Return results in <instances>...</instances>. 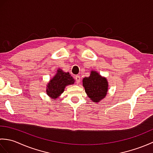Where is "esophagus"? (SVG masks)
Returning <instances> with one entry per match:
<instances>
[{
    "instance_id": "esophagus-1",
    "label": "esophagus",
    "mask_w": 153,
    "mask_h": 153,
    "mask_svg": "<svg viewBox=\"0 0 153 153\" xmlns=\"http://www.w3.org/2000/svg\"><path fill=\"white\" fill-rule=\"evenodd\" d=\"M75 79H76V83L77 84H79V82H80V76H76V77H75Z\"/></svg>"
}]
</instances>
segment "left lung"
Here are the masks:
<instances>
[{"instance_id":"8db88e82","label":"left lung","mask_w":153,"mask_h":153,"mask_svg":"<svg viewBox=\"0 0 153 153\" xmlns=\"http://www.w3.org/2000/svg\"><path fill=\"white\" fill-rule=\"evenodd\" d=\"M83 86L89 98L94 102H99L106 97L108 83L105 77L95 71H91L89 77L83 78Z\"/></svg>"}]
</instances>
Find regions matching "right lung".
I'll return each mask as SVG.
<instances>
[{
    "mask_svg": "<svg viewBox=\"0 0 153 153\" xmlns=\"http://www.w3.org/2000/svg\"><path fill=\"white\" fill-rule=\"evenodd\" d=\"M75 80L69 72H64L58 69L56 75L47 85V94L52 99H56L64 92L65 87L74 83Z\"/></svg>",
    "mask_w": 153,
    "mask_h": 153,
    "instance_id": "obj_1",
    "label": "right lung"
}]
</instances>
